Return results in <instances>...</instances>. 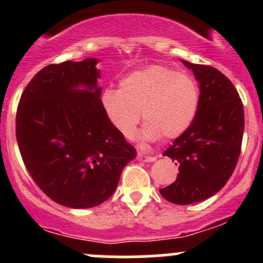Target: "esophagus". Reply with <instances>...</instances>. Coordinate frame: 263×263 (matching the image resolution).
Listing matches in <instances>:
<instances>
[{"mask_svg":"<svg viewBox=\"0 0 263 263\" xmlns=\"http://www.w3.org/2000/svg\"><path fill=\"white\" fill-rule=\"evenodd\" d=\"M137 159H139L140 161H142V163H153V161L156 160L155 156H147V155H144V154H141V153L137 154Z\"/></svg>","mask_w":263,"mask_h":263,"instance_id":"1","label":"esophagus"}]
</instances>
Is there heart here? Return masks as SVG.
<instances>
[{"mask_svg":"<svg viewBox=\"0 0 263 263\" xmlns=\"http://www.w3.org/2000/svg\"><path fill=\"white\" fill-rule=\"evenodd\" d=\"M100 103L109 123L122 136H134L141 113L142 139L173 140L195 119L200 89L191 76L165 66H148L122 79L118 90H104Z\"/></svg>","mask_w":263,"mask_h":263,"instance_id":"obj_1","label":"heart"}]
</instances>
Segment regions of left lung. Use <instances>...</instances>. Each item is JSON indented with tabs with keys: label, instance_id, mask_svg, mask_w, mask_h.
Here are the masks:
<instances>
[{
	"label": "left lung",
	"instance_id": "obj_1",
	"mask_svg": "<svg viewBox=\"0 0 263 263\" xmlns=\"http://www.w3.org/2000/svg\"><path fill=\"white\" fill-rule=\"evenodd\" d=\"M200 84V103L187 131L163 155L178 165L177 181L160 195L176 205L201 202L219 192L234 172L242 147L245 110L234 85L211 66L181 60Z\"/></svg>",
	"mask_w": 263,
	"mask_h": 263
}]
</instances>
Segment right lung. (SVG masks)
I'll use <instances>...</instances> for the list:
<instances>
[{
	"label": "right lung",
	"instance_id": "obj_1",
	"mask_svg": "<svg viewBox=\"0 0 263 263\" xmlns=\"http://www.w3.org/2000/svg\"><path fill=\"white\" fill-rule=\"evenodd\" d=\"M99 60L42 68L21 95L16 140L31 178L71 209L100 205L115 193L136 150L108 121L100 103Z\"/></svg>",
	"mask_w": 263,
	"mask_h": 263
}]
</instances>
